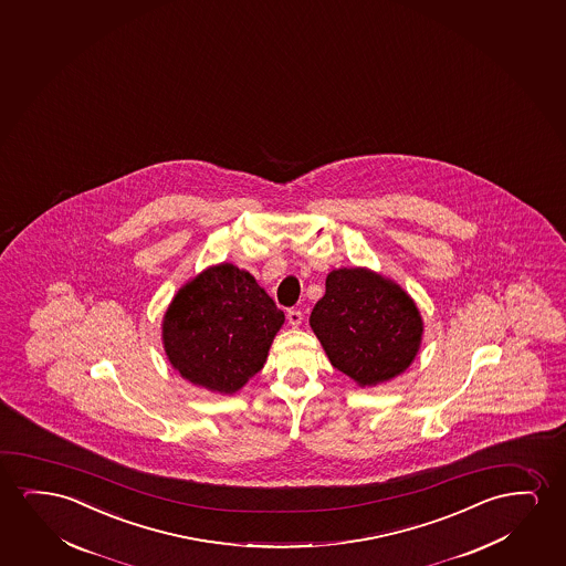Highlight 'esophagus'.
Listing matches in <instances>:
<instances>
[{
  "label": "esophagus",
  "instance_id": "34e87169",
  "mask_svg": "<svg viewBox=\"0 0 566 566\" xmlns=\"http://www.w3.org/2000/svg\"><path fill=\"white\" fill-rule=\"evenodd\" d=\"M287 319L291 326L298 327L303 324V312L291 308V311L287 312Z\"/></svg>",
  "mask_w": 566,
  "mask_h": 566
}]
</instances>
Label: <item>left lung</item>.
<instances>
[{"label":"left lung","instance_id":"8db88e82","mask_svg":"<svg viewBox=\"0 0 566 566\" xmlns=\"http://www.w3.org/2000/svg\"><path fill=\"white\" fill-rule=\"evenodd\" d=\"M311 326L329 363L360 388L401 375L421 347V312L413 298L367 268L327 275Z\"/></svg>","mask_w":566,"mask_h":566}]
</instances>
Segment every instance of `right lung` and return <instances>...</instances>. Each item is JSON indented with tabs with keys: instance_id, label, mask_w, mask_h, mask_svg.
Instances as JSON below:
<instances>
[{
	"instance_id": "right-lung-1",
	"label": "right lung",
	"mask_w": 566,
	"mask_h": 566,
	"mask_svg": "<svg viewBox=\"0 0 566 566\" xmlns=\"http://www.w3.org/2000/svg\"><path fill=\"white\" fill-rule=\"evenodd\" d=\"M283 322V311L248 271L219 263L176 293L163 318V343L188 382L234 394L262 370Z\"/></svg>"
}]
</instances>
